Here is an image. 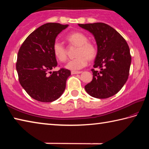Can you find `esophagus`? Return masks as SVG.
Listing matches in <instances>:
<instances>
[{
    "instance_id": "obj_1",
    "label": "esophagus",
    "mask_w": 149,
    "mask_h": 149,
    "mask_svg": "<svg viewBox=\"0 0 149 149\" xmlns=\"http://www.w3.org/2000/svg\"><path fill=\"white\" fill-rule=\"evenodd\" d=\"M82 72H78V71H72L71 74H81Z\"/></svg>"
}]
</instances>
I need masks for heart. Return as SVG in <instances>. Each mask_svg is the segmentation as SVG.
Listing matches in <instances>:
<instances>
[{"label":"heart","mask_w":149,"mask_h":149,"mask_svg":"<svg viewBox=\"0 0 149 149\" xmlns=\"http://www.w3.org/2000/svg\"><path fill=\"white\" fill-rule=\"evenodd\" d=\"M66 39L70 43L77 46L76 57L70 60L65 65V68L71 70H79L87 64L89 59H93L97 53L96 45L88 41V37L81 32H74L68 35ZM55 57L60 62L67 59V51L62 42L55 41L52 46Z\"/></svg>","instance_id":"1"}]
</instances>
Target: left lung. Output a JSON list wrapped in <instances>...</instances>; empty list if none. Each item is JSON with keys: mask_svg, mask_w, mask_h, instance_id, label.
<instances>
[{"mask_svg": "<svg viewBox=\"0 0 149 149\" xmlns=\"http://www.w3.org/2000/svg\"><path fill=\"white\" fill-rule=\"evenodd\" d=\"M95 37L97 54L92 69L93 80L85 86L89 95L107 99L120 91L129 76L132 56L123 37L113 27L104 23L78 24Z\"/></svg>", "mask_w": 149, "mask_h": 149, "instance_id": "left-lung-1", "label": "left lung"}]
</instances>
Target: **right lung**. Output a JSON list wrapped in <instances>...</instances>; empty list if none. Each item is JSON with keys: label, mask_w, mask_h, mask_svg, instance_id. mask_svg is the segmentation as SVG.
I'll return each instance as SVG.
<instances>
[{"label": "right lung", "mask_w": 149, "mask_h": 149, "mask_svg": "<svg viewBox=\"0 0 149 149\" xmlns=\"http://www.w3.org/2000/svg\"><path fill=\"white\" fill-rule=\"evenodd\" d=\"M68 26L58 23L42 25L33 31L19 48L16 62L19 84L35 100L52 102L64 91L71 72L64 68L50 71L57 66L52 50L55 39Z\"/></svg>", "instance_id": "obj_1"}]
</instances>
